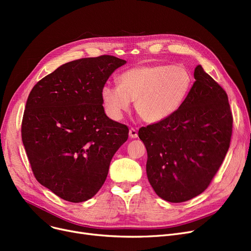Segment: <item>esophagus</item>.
Listing matches in <instances>:
<instances>
[{"label": "esophagus", "instance_id": "esophagus-1", "mask_svg": "<svg viewBox=\"0 0 251 251\" xmlns=\"http://www.w3.org/2000/svg\"><path fill=\"white\" fill-rule=\"evenodd\" d=\"M129 136L131 138H136L138 136V130H137V128L131 127L130 130H129Z\"/></svg>", "mask_w": 251, "mask_h": 251}]
</instances>
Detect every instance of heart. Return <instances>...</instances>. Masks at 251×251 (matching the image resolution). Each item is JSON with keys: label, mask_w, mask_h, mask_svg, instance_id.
Here are the masks:
<instances>
[{"label": "heart", "mask_w": 251, "mask_h": 251, "mask_svg": "<svg viewBox=\"0 0 251 251\" xmlns=\"http://www.w3.org/2000/svg\"><path fill=\"white\" fill-rule=\"evenodd\" d=\"M118 85L104 84L100 98L107 115L121 120L131 101L139 117L157 123L173 117L185 103L193 76L183 64H151L130 68L118 76Z\"/></svg>", "instance_id": "1"}]
</instances>
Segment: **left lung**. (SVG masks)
Instances as JSON below:
<instances>
[{"label": "left lung", "instance_id": "1", "mask_svg": "<svg viewBox=\"0 0 251 251\" xmlns=\"http://www.w3.org/2000/svg\"><path fill=\"white\" fill-rule=\"evenodd\" d=\"M183 107L165 121L141 127L147 174L154 192L170 202L202 193L230 147L233 116L226 91L201 65Z\"/></svg>", "mask_w": 251, "mask_h": 251}]
</instances>
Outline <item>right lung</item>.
<instances>
[{
	"label": "right lung",
	"instance_id": "1",
	"mask_svg": "<svg viewBox=\"0 0 251 251\" xmlns=\"http://www.w3.org/2000/svg\"><path fill=\"white\" fill-rule=\"evenodd\" d=\"M126 63L114 56L66 63L31 89L21 125L35 179L70 202L100 189L129 129L105 115L101 87Z\"/></svg>",
	"mask_w": 251,
	"mask_h": 251
}]
</instances>
